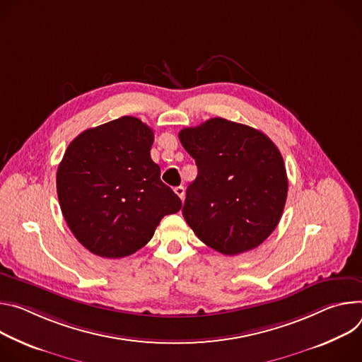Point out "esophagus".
Returning a JSON list of instances; mask_svg holds the SVG:
<instances>
[{
    "instance_id": "34e87169",
    "label": "esophagus",
    "mask_w": 362,
    "mask_h": 362,
    "mask_svg": "<svg viewBox=\"0 0 362 362\" xmlns=\"http://www.w3.org/2000/svg\"><path fill=\"white\" fill-rule=\"evenodd\" d=\"M175 194L181 198V199H184V195H185V188L182 187V185H180V187H175Z\"/></svg>"
}]
</instances>
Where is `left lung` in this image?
Segmentation results:
<instances>
[{"label":"left lung","mask_w":362,"mask_h":362,"mask_svg":"<svg viewBox=\"0 0 362 362\" xmlns=\"http://www.w3.org/2000/svg\"><path fill=\"white\" fill-rule=\"evenodd\" d=\"M178 136L198 168L182 207L187 224L227 256L260 246L279 224L288 197L277 146L263 132L223 117Z\"/></svg>","instance_id":"1"}]
</instances>
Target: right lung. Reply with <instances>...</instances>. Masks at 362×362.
I'll list each match as a JSON object with an SVG mask.
<instances>
[{"instance_id": "obj_1", "label": "right lung", "mask_w": 362, "mask_h": 362, "mask_svg": "<svg viewBox=\"0 0 362 362\" xmlns=\"http://www.w3.org/2000/svg\"><path fill=\"white\" fill-rule=\"evenodd\" d=\"M153 131L122 116L77 135L57 170L63 217L80 245L120 259L144 247L160 218L178 213L180 197L151 159Z\"/></svg>"}]
</instances>
